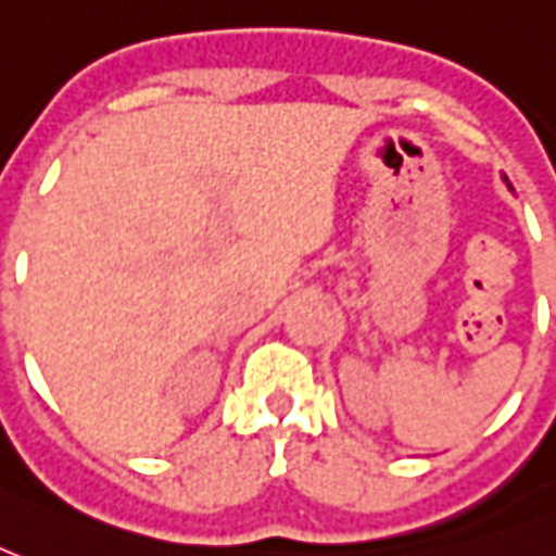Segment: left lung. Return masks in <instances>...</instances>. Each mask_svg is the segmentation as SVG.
<instances>
[{
    "mask_svg": "<svg viewBox=\"0 0 556 556\" xmlns=\"http://www.w3.org/2000/svg\"><path fill=\"white\" fill-rule=\"evenodd\" d=\"M504 182H507V179H504ZM507 188H509V191H513V185H509V182H507Z\"/></svg>",
    "mask_w": 556,
    "mask_h": 556,
    "instance_id": "obj_1",
    "label": "left lung"
}]
</instances>
